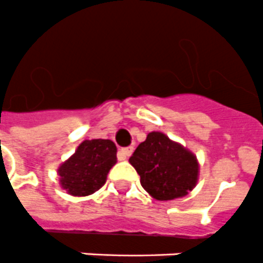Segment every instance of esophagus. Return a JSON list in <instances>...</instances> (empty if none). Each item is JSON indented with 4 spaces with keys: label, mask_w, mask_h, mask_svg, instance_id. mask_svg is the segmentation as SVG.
<instances>
[{
    "label": "esophagus",
    "mask_w": 263,
    "mask_h": 263,
    "mask_svg": "<svg viewBox=\"0 0 263 263\" xmlns=\"http://www.w3.org/2000/svg\"><path fill=\"white\" fill-rule=\"evenodd\" d=\"M134 148L133 146H127V148H121L118 151V159L119 160H126L127 157L133 153Z\"/></svg>",
    "instance_id": "esophagus-1"
}]
</instances>
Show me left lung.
<instances>
[{"instance_id":"left-lung-1","label":"left lung","mask_w":263,"mask_h":263,"mask_svg":"<svg viewBox=\"0 0 263 263\" xmlns=\"http://www.w3.org/2000/svg\"><path fill=\"white\" fill-rule=\"evenodd\" d=\"M129 161L145 191L159 201L184 197L198 182L199 165L194 153L160 132L149 133Z\"/></svg>"}]
</instances>
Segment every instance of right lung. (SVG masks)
Returning <instances> with one entry per match:
<instances>
[{
    "mask_svg": "<svg viewBox=\"0 0 263 263\" xmlns=\"http://www.w3.org/2000/svg\"><path fill=\"white\" fill-rule=\"evenodd\" d=\"M117 163V146L111 140H85L58 168L61 187L74 197H85L106 183Z\"/></svg>",
    "mask_w": 263,
    "mask_h": 263,
    "instance_id": "obj_1",
    "label": "right lung"
}]
</instances>
